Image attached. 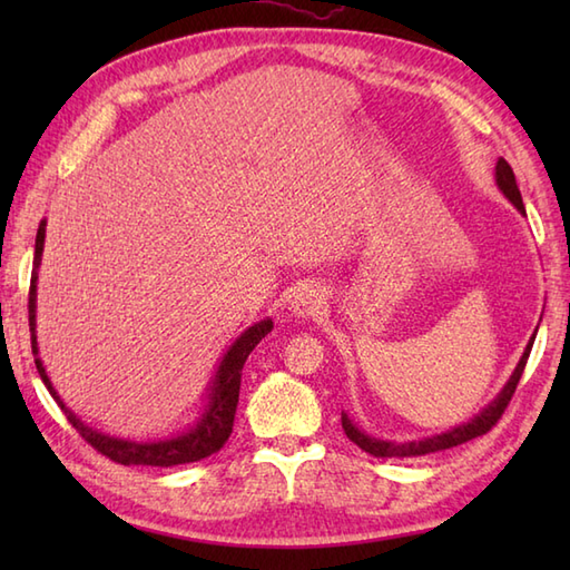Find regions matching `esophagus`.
<instances>
[{"label": "esophagus", "instance_id": "esophagus-1", "mask_svg": "<svg viewBox=\"0 0 570 570\" xmlns=\"http://www.w3.org/2000/svg\"><path fill=\"white\" fill-rule=\"evenodd\" d=\"M323 308H325V298L321 288L316 286H301L292 301V313L296 318L318 316Z\"/></svg>", "mask_w": 570, "mask_h": 570}]
</instances>
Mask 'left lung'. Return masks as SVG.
I'll use <instances>...</instances> for the list:
<instances>
[{"instance_id":"left-lung-1","label":"left lung","mask_w":570,"mask_h":570,"mask_svg":"<svg viewBox=\"0 0 570 570\" xmlns=\"http://www.w3.org/2000/svg\"><path fill=\"white\" fill-rule=\"evenodd\" d=\"M494 178H498V186L500 190L504 193L507 198L512 200L514 208L527 215L524 210V203H522V193H519V186L514 180V171L512 166L507 164L504 159L498 161V166H494ZM534 337L531 335V341L524 350L522 360H519V365L514 367L510 382L504 384V390L498 394V399L494 402H490L485 409L480 411V414L475 419H470L468 423H460V426L445 431V433H439V435H431V439H423V441H411V443H392V441H380V439H372V435H367L365 431H360L353 421L347 419V414H343V429H345V435L350 441H353L355 445H360L362 451L374 455V458H416V455H426V453H439V451H445V448H453V445H460V443H468L472 439H478V435L488 433L494 423H498L504 414L507 404L512 402L514 396V390L519 380H522V372L527 367V360H529V353H531V345H534Z\"/></svg>"}]
</instances>
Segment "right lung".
Wrapping results in <instances>:
<instances>
[{"instance_id": "right-lung-1", "label": "right lung", "mask_w": 570, "mask_h": 570, "mask_svg": "<svg viewBox=\"0 0 570 570\" xmlns=\"http://www.w3.org/2000/svg\"><path fill=\"white\" fill-rule=\"evenodd\" d=\"M43 239H46V220H41L39 233H36V249H33V272H31V286H29V328H31V350L36 357V370H39L41 380L46 384V390L51 392L56 399V404L63 409L66 419L72 423L85 441H88L95 451L102 453L105 458L115 460L119 465H151V468H171V465H184V463H196V460L208 458L213 453L220 451L225 441L233 433V423H235V411L239 402V382H242V367L249 357L254 347L259 345L262 337L266 333H272L274 323L272 318L254 323L252 328L242 333L237 341L229 345L225 357L220 360V367H217L213 384H210V394H208V406H205L203 416L198 419L196 426H190L186 433L171 435V439L164 441H125V439H115V435H107L95 431L90 426L72 414V411L63 404V399L58 396L53 390L51 380L43 370V362L39 357V343H36V269L41 264V254H43Z\"/></svg>"}]
</instances>
